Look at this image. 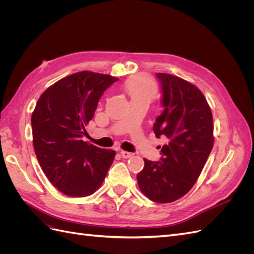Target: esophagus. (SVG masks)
<instances>
[{
	"label": "esophagus",
	"mask_w": 254,
	"mask_h": 254,
	"mask_svg": "<svg viewBox=\"0 0 254 254\" xmlns=\"http://www.w3.org/2000/svg\"><path fill=\"white\" fill-rule=\"evenodd\" d=\"M121 156H122V158L128 159V158H130V157L132 156V153L131 152H128V151H125V150H122L121 151Z\"/></svg>",
	"instance_id": "34e87169"
}]
</instances>
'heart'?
Masks as SVG:
<instances>
[{
	"mask_svg": "<svg viewBox=\"0 0 254 254\" xmlns=\"http://www.w3.org/2000/svg\"><path fill=\"white\" fill-rule=\"evenodd\" d=\"M126 89L131 97L134 96H152L155 88H153L152 81L145 77V76H139L130 79L126 83Z\"/></svg>",
	"mask_w": 254,
	"mask_h": 254,
	"instance_id": "obj_1",
	"label": "heart"
}]
</instances>
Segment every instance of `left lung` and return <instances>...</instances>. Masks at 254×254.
<instances>
[{
	"mask_svg": "<svg viewBox=\"0 0 254 254\" xmlns=\"http://www.w3.org/2000/svg\"><path fill=\"white\" fill-rule=\"evenodd\" d=\"M162 89L163 112L152 130L168 144L158 162L144 159L136 175L142 193L153 202H173L196 183L213 148V117L202 92L172 74L157 73Z\"/></svg>",
	"mask_w": 254,
	"mask_h": 254,
	"instance_id": "left-lung-1",
	"label": "left lung"
}]
</instances>
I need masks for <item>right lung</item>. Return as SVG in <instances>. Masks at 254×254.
<instances>
[{"instance_id":"right-lung-1","label":"right lung","mask_w":254,"mask_h":254,"mask_svg":"<svg viewBox=\"0 0 254 254\" xmlns=\"http://www.w3.org/2000/svg\"><path fill=\"white\" fill-rule=\"evenodd\" d=\"M119 79L82 71L45 90L32 114L35 153L43 173L61 193L86 197L101 188L115 151L81 140L99 98Z\"/></svg>"}]
</instances>
